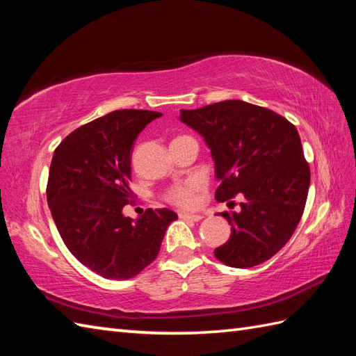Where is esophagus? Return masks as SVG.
<instances>
[{
    "label": "esophagus",
    "instance_id": "obj_1",
    "mask_svg": "<svg viewBox=\"0 0 356 356\" xmlns=\"http://www.w3.org/2000/svg\"><path fill=\"white\" fill-rule=\"evenodd\" d=\"M179 217L184 218V220H193V222H199L203 218V216L200 214H190V213H184V211H180Z\"/></svg>",
    "mask_w": 356,
    "mask_h": 356
}]
</instances>
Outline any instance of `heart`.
<instances>
[{
  "mask_svg": "<svg viewBox=\"0 0 356 356\" xmlns=\"http://www.w3.org/2000/svg\"><path fill=\"white\" fill-rule=\"evenodd\" d=\"M200 190V184L197 180H188L184 184H177L171 186L165 193V200L174 207L180 208H193L197 203V193Z\"/></svg>",
  "mask_w": 356,
  "mask_h": 356,
  "instance_id": "1",
  "label": "heart"
}]
</instances>
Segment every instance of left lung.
I'll list each match as a JSON object with an SVG mask.
<instances>
[{
    "instance_id": "1",
    "label": "left lung",
    "mask_w": 356,
    "mask_h": 356,
    "mask_svg": "<svg viewBox=\"0 0 356 356\" xmlns=\"http://www.w3.org/2000/svg\"><path fill=\"white\" fill-rule=\"evenodd\" d=\"M180 120L211 149L220 180L216 200L243 197L237 213H222L231 237L214 255L231 268L269 260L300 223L311 184L297 128L275 111L238 99L180 110Z\"/></svg>"
}]
</instances>
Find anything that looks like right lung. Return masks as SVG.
I'll return each instance as SVG.
<instances>
[{
    "label": "right lung",
    "mask_w": 356,
    "mask_h": 356,
    "mask_svg": "<svg viewBox=\"0 0 356 356\" xmlns=\"http://www.w3.org/2000/svg\"><path fill=\"white\" fill-rule=\"evenodd\" d=\"M162 113L116 110L72 131L53 153L47 203L65 246L96 274L110 280L138 275L153 261L171 209L148 208L140 217L124 216L133 191V142Z\"/></svg>",
    "instance_id": "1"
}]
</instances>
